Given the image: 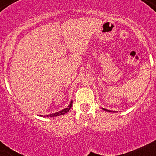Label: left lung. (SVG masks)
<instances>
[{"mask_svg":"<svg viewBox=\"0 0 156 156\" xmlns=\"http://www.w3.org/2000/svg\"><path fill=\"white\" fill-rule=\"evenodd\" d=\"M103 110L106 111V112H116L115 111H110V110H108V109H105V108H103Z\"/></svg>","mask_w":156,"mask_h":156,"instance_id":"1","label":"left lung"}]
</instances>
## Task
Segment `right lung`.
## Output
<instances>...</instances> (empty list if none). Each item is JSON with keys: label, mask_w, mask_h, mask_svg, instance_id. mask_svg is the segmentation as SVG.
<instances>
[{"label": "right lung", "mask_w": 156, "mask_h": 156, "mask_svg": "<svg viewBox=\"0 0 156 156\" xmlns=\"http://www.w3.org/2000/svg\"><path fill=\"white\" fill-rule=\"evenodd\" d=\"M72 103H73V101L70 102V103H69V105L67 106V108H64V109H62V111H60V112H55L54 114H48V115H45L44 116V117H58V116H61V115H63V114H65L66 113H67L69 111V109L71 108V107H72ZM40 117H42V115H39Z\"/></svg>", "instance_id": "obj_1"}]
</instances>
